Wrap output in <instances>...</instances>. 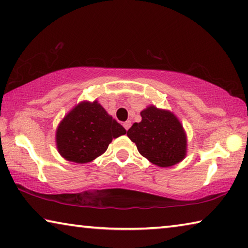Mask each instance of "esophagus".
Wrapping results in <instances>:
<instances>
[{"label":"esophagus","instance_id":"1","mask_svg":"<svg viewBox=\"0 0 248 248\" xmlns=\"http://www.w3.org/2000/svg\"><path fill=\"white\" fill-rule=\"evenodd\" d=\"M124 127L125 130H129V128L131 127V121L130 120H127L125 123H124Z\"/></svg>","mask_w":248,"mask_h":248}]
</instances>
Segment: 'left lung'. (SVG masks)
<instances>
[{
	"instance_id": "8db88e82",
	"label": "left lung",
	"mask_w": 248,
	"mask_h": 248,
	"mask_svg": "<svg viewBox=\"0 0 248 248\" xmlns=\"http://www.w3.org/2000/svg\"><path fill=\"white\" fill-rule=\"evenodd\" d=\"M140 115L142 120L133 124L127 136L141 155L161 168L172 167L186 158V133L173 112L151 105Z\"/></svg>"
}]
</instances>
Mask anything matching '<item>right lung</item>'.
Masks as SVG:
<instances>
[{"instance_id": "right-lung-1", "label": "right lung", "mask_w": 248, "mask_h": 248, "mask_svg": "<svg viewBox=\"0 0 248 248\" xmlns=\"http://www.w3.org/2000/svg\"><path fill=\"white\" fill-rule=\"evenodd\" d=\"M125 133L97 100L81 101L58 124L56 147L65 160L87 163L105 153L112 139Z\"/></svg>"}]
</instances>
